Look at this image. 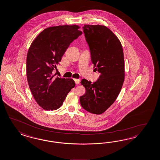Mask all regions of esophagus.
<instances>
[{"mask_svg": "<svg viewBox=\"0 0 160 160\" xmlns=\"http://www.w3.org/2000/svg\"><path fill=\"white\" fill-rule=\"evenodd\" d=\"M74 82H75L76 84H79V83H80V80L79 79H74Z\"/></svg>", "mask_w": 160, "mask_h": 160, "instance_id": "1", "label": "esophagus"}]
</instances>
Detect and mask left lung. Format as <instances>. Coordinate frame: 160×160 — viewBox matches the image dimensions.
I'll return each instance as SVG.
<instances>
[{"instance_id":"1","label":"left lung","mask_w":160,"mask_h":160,"mask_svg":"<svg viewBox=\"0 0 160 160\" xmlns=\"http://www.w3.org/2000/svg\"><path fill=\"white\" fill-rule=\"evenodd\" d=\"M83 31L94 70L100 75L93 83L82 80L86 92L80 102L84 109L99 115L113 103L121 92L125 77L123 52L119 39L106 27L85 25Z\"/></svg>"}]
</instances>
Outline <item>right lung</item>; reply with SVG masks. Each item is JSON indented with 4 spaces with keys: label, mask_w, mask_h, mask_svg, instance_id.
Listing matches in <instances>:
<instances>
[{
    "label": "right lung",
    "mask_w": 160,
    "mask_h": 160,
    "mask_svg": "<svg viewBox=\"0 0 160 160\" xmlns=\"http://www.w3.org/2000/svg\"><path fill=\"white\" fill-rule=\"evenodd\" d=\"M77 25L46 28L33 40L27 57V76L35 101L46 110L60 108L75 83L54 78L53 70L72 42L82 34Z\"/></svg>",
    "instance_id": "add662e5"
}]
</instances>
